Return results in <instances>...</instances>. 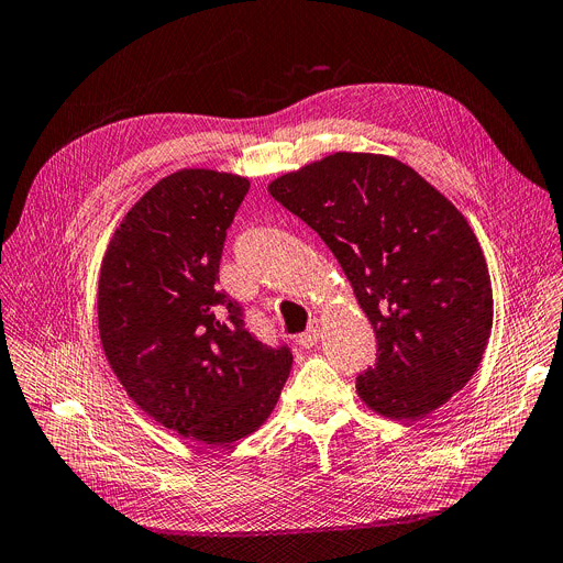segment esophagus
I'll use <instances>...</instances> for the list:
<instances>
[{
	"label": "esophagus",
	"mask_w": 563,
	"mask_h": 563,
	"mask_svg": "<svg viewBox=\"0 0 563 563\" xmlns=\"http://www.w3.org/2000/svg\"><path fill=\"white\" fill-rule=\"evenodd\" d=\"M319 334H321V321L319 319H312L310 323H308V328H306V332L298 336V344H301L303 349H312L314 344H317V340H319Z\"/></svg>",
	"instance_id": "34e87169"
}]
</instances>
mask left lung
<instances>
[{
	"label": "left lung",
	"mask_w": 563,
	"mask_h": 563,
	"mask_svg": "<svg viewBox=\"0 0 563 563\" xmlns=\"http://www.w3.org/2000/svg\"><path fill=\"white\" fill-rule=\"evenodd\" d=\"M334 253L378 340L357 394L380 417L423 419L477 371L492 278L464 214L409 165L336 152L269 183Z\"/></svg>",
	"instance_id": "left-lung-1"
}]
</instances>
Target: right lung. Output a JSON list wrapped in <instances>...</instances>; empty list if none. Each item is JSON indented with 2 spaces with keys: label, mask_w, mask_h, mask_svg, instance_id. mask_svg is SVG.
<instances>
[{
  "label": "right lung",
  "mask_w": 563,
  "mask_h": 563,
  "mask_svg": "<svg viewBox=\"0 0 563 563\" xmlns=\"http://www.w3.org/2000/svg\"><path fill=\"white\" fill-rule=\"evenodd\" d=\"M249 178L180 169L122 219L99 274V336L110 368L161 426L223 445L269 419L291 353L249 332L217 287L227 231Z\"/></svg>",
  "instance_id": "right-lung-1"
}]
</instances>
